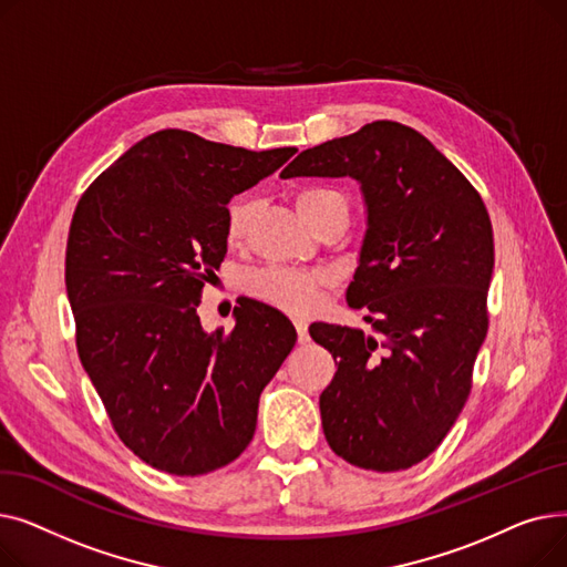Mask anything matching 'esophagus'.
<instances>
[{
	"label": "esophagus",
	"mask_w": 567,
	"mask_h": 567,
	"mask_svg": "<svg viewBox=\"0 0 567 567\" xmlns=\"http://www.w3.org/2000/svg\"><path fill=\"white\" fill-rule=\"evenodd\" d=\"M293 326H296V333H299V342H301V344L310 342V333H308V321H306V319H293Z\"/></svg>",
	"instance_id": "esophagus-1"
}]
</instances>
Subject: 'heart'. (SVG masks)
<instances>
[{
	"label": "heart",
	"mask_w": 567,
	"mask_h": 567,
	"mask_svg": "<svg viewBox=\"0 0 567 567\" xmlns=\"http://www.w3.org/2000/svg\"><path fill=\"white\" fill-rule=\"evenodd\" d=\"M296 206H299L303 220L312 223L317 216L333 212V208L347 212V199L331 188H306L296 195ZM252 212L255 202L250 197H236L229 204L225 223V236L229 244L241 241ZM329 274L323 271H293V268L285 266H268L248 278V291L268 306L301 315L317 306L319 289L329 285Z\"/></svg>",
	"instance_id": "obj_1"
}]
</instances>
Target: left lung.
Returning <instances> with one entry per match:
<instances>
[{
	"label": "left lung",
	"instance_id": "left-lung-1",
	"mask_svg": "<svg viewBox=\"0 0 567 567\" xmlns=\"http://www.w3.org/2000/svg\"><path fill=\"white\" fill-rule=\"evenodd\" d=\"M280 176H351L368 206L347 303L370 312L372 336L310 326L338 365L319 398L326 441L368 471L419 464L462 413L487 336L494 234L485 202L425 135L398 122L306 148Z\"/></svg>",
	"mask_w": 567,
	"mask_h": 567
}]
</instances>
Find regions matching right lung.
I'll return each instance as SVG.
<instances>
[{
	"mask_svg": "<svg viewBox=\"0 0 567 567\" xmlns=\"http://www.w3.org/2000/svg\"><path fill=\"white\" fill-rule=\"evenodd\" d=\"M293 154L165 128L133 144L75 206L66 291L78 353L114 432L148 466L202 475L252 441L293 323L244 301L231 333H206L197 306L227 252L229 199Z\"/></svg>",
	"mask_w": 567,
	"mask_h": 567,
	"instance_id": "add662e5",
	"label": "right lung"
}]
</instances>
